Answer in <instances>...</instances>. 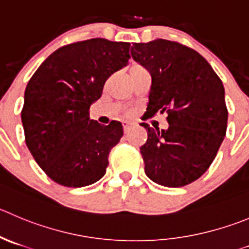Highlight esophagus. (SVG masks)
I'll return each mask as SVG.
<instances>
[{
    "label": "esophagus",
    "instance_id": "1",
    "mask_svg": "<svg viewBox=\"0 0 249 249\" xmlns=\"http://www.w3.org/2000/svg\"><path fill=\"white\" fill-rule=\"evenodd\" d=\"M122 124H123V131H124V133H127V132L132 128V126H133L131 122H127V121H124Z\"/></svg>",
    "mask_w": 249,
    "mask_h": 249
}]
</instances>
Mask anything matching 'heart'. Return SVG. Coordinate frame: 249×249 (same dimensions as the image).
Masks as SVG:
<instances>
[{
  "instance_id": "b5f03b06",
  "label": "heart",
  "mask_w": 249,
  "mask_h": 249,
  "mask_svg": "<svg viewBox=\"0 0 249 249\" xmlns=\"http://www.w3.org/2000/svg\"><path fill=\"white\" fill-rule=\"evenodd\" d=\"M133 67H137V66H133Z\"/></svg>"
}]
</instances>
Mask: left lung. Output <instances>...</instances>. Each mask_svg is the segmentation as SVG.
<instances>
[{"label":"left lung","instance_id":"obj_1","mask_svg":"<svg viewBox=\"0 0 249 249\" xmlns=\"http://www.w3.org/2000/svg\"><path fill=\"white\" fill-rule=\"evenodd\" d=\"M131 55L151 74L146 117L166 113L169 122L167 129L142 123L144 171L161 186H187L209 169L226 134L221 79L200 53L176 41L133 44Z\"/></svg>","mask_w":249,"mask_h":249}]
</instances>
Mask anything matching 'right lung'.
Wrapping results in <instances>:
<instances>
[{
    "label": "right lung",
    "instance_id": "add662e5",
    "mask_svg": "<svg viewBox=\"0 0 249 249\" xmlns=\"http://www.w3.org/2000/svg\"><path fill=\"white\" fill-rule=\"evenodd\" d=\"M129 42L89 39L65 45L41 63L25 88V143L42 171L65 187L89 186L105 175L122 124L103 126L89 108L112 73L127 65Z\"/></svg>",
    "mask_w": 249,
    "mask_h": 249
}]
</instances>
